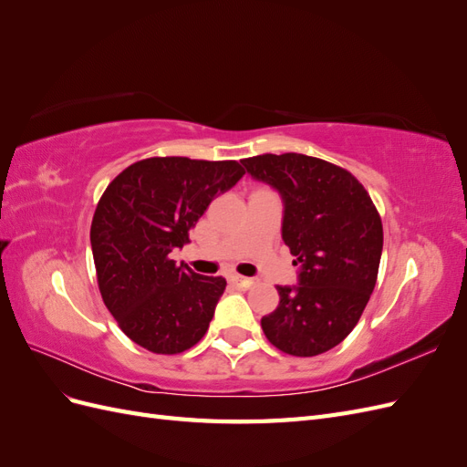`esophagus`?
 Returning <instances> with one entry per match:
<instances>
[{"label":"esophagus","mask_w":467,"mask_h":467,"mask_svg":"<svg viewBox=\"0 0 467 467\" xmlns=\"http://www.w3.org/2000/svg\"><path fill=\"white\" fill-rule=\"evenodd\" d=\"M228 282H230L232 286L244 288V290H247V288H251L253 285H255V280H253V278H245V276H239V275H230Z\"/></svg>","instance_id":"34e87169"}]
</instances>
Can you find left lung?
I'll use <instances>...</instances> for the list:
<instances>
[{
	"label": "left lung",
	"instance_id": "left-lung-1",
	"mask_svg": "<svg viewBox=\"0 0 467 467\" xmlns=\"http://www.w3.org/2000/svg\"><path fill=\"white\" fill-rule=\"evenodd\" d=\"M285 204L282 239L300 266L298 285L276 286L280 302L261 327L276 348L316 357L355 329L376 286L384 230L370 194L347 169L304 153L242 160Z\"/></svg>",
	"mask_w": 467,
	"mask_h": 467
}]
</instances>
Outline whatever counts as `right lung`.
Returning a JSON list of instances; mask_svg holds the SVG:
<instances>
[{
    "mask_svg": "<svg viewBox=\"0 0 467 467\" xmlns=\"http://www.w3.org/2000/svg\"><path fill=\"white\" fill-rule=\"evenodd\" d=\"M245 175L237 161L150 158L110 182L91 222L103 302L124 335L155 355H177L208 331L225 278L202 276L171 251L216 194Z\"/></svg>",
    "mask_w": 467,
    "mask_h": 467,
    "instance_id": "1",
    "label": "right lung"
}]
</instances>
